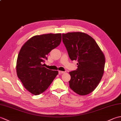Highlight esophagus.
<instances>
[{
  "label": "esophagus",
  "mask_w": 121,
  "mask_h": 121,
  "mask_svg": "<svg viewBox=\"0 0 121 121\" xmlns=\"http://www.w3.org/2000/svg\"><path fill=\"white\" fill-rule=\"evenodd\" d=\"M65 72L64 71H59V74H63L65 73Z\"/></svg>",
  "instance_id": "obj_1"
}]
</instances>
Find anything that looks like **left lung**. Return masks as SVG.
<instances>
[{
  "label": "left lung",
  "instance_id": "1",
  "mask_svg": "<svg viewBox=\"0 0 121 121\" xmlns=\"http://www.w3.org/2000/svg\"><path fill=\"white\" fill-rule=\"evenodd\" d=\"M62 41L72 61L77 60L78 69L70 72V88L79 95L94 91L104 72L105 58L97 43L82 32L62 34Z\"/></svg>",
  "mask_w": 121,
  "mask_h": 121
}]
</instances>
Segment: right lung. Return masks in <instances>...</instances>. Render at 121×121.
Listing matches in <instances>:
<instances>
[{"label":"right lung","instance_id":"add662e5","mask_svg":"<svg viewBox=\"0 0 121 121\" xmlns=\"http://www.w3.org/2000/svg\"><path fill=\"white\" fill-rule=\"evenodd\" d=\"M61 41L60 33L36 35L28 40L20 50L17 62V75L32 94L38 95L44 92L58 75V71L46 68L42 63Z\"/></svg>","mask_w":121,"mask_h":121}]
</instances>
